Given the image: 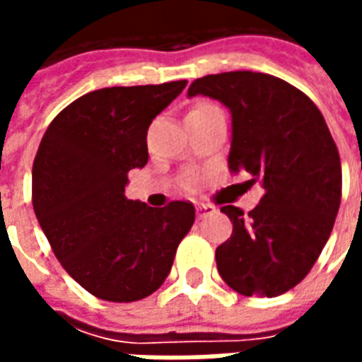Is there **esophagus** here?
I'll return each mask as SVG.
<instances>
[{
	"mask_svg": "<svg viewBox=\"0 0 362 362\" xmlns=\"http://www.w3.org/2000/svg\"><path fill=\"white\" fill-rule=\"evenodd\" d=\"M197 219H205V217H209L215 213V207L209 204H197Z\"/></svg>",
	"mask_w": 362,
	"mask_h": 362,
	"instance_id": "34e87169",
	"label": "esophagus"
}]
</instances>
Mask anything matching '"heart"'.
<instances>
[{
	"label": "heart",
	"mask_w": 362,
	"mask_h": 362,
	"mask_svg": "<svg viewBox=\"0 0 362 362\" xmlns=\"http://www.w3.org/2000/svg\"><path fill=\"white\" fill-rule=\"evenodd\" d=\"M204 106H207V104H202V106H197V108H204ZM192 184H194V180L188 182V186H192Z\"/></svg>",
	"instance_id": "heart-1"
}]
</instances>
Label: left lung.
Here are the masks:
<instances>
[{"instance_id":"1","label":"left lung","mask_w":362,"mask_h":362,"mask_svg":"<svg viewBox=\"0 0 362 362\" xmlns=\"http://www.w3.org/2000/svg\"><path fill=\"white\" fill-rule=\"evenodd\" d=\"M204 95L233 116L230 173L262 182L264 197L248 215L221 211L233 235L215 250L217 269L244 296H277L316 264L341 202V160L326 119L303 90L254 71L205 75L188 96Z\"/></svg>"}]
</instances>
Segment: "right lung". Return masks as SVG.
Here are the masks:
<instances>
[{"label":"right lung","mask_w":362,"mask_h":362,"mask_svg":"<svg viewBox=\"0 0 362 362\" xmlns=\"http://www.w3.org/2000/svg\"><path fill=\"white\" fill-rule=\"evenodd\" d=\"M188 81L83 95L46 129L33 165V207L52 250L90 295L134 303L170 273L196 219L189 202L155 209L127 199V173L147 165V129Z\"/></svg>","instance_id":"add662e5"}]
</instances>
